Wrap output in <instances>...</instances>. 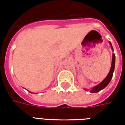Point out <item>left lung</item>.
<instances>
[{
  "label": "left lung",
  "mask_w": 125,
  "mask_h": 125,
  "mask_svg": "<svg viewBox=\"0 0 125 125\" xmlns=\"http://www.w3.org/2000/svg\"><path fill=\"white\" fill-rule=\"evenodd\" d=\"M110 43V46H111V48L113 50V46H112V44L110 42H109ZM115 53L113 54V59H112V64H111V68H110V72L108 74V76L105 78V79L102 81L99 84H98L97 86H94L92 88V89L90 90V92L91 93H96V92H98L100 91L101 90L104 89L105 87L107 86L108 84H109V82L111 80V79L113 78V72H114V70H115ZM85 90H88L87 89H84Z\"/></svg>",
  "instance_id": "left-lung-1"
}]
</instances>
